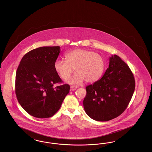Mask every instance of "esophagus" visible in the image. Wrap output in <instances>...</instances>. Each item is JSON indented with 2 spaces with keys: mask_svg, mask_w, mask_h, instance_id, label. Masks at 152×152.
<instances>
[{
  "mask_svg": "<svg viewBox=\"0 0 152 152\" xmlns=\"http://www.w3.org/2000/svg\"><path fill=\"white\" fill-rule=\"evenodd\" d=\"M76 89H77V87H76V86H71V87H70V89L72 91L76 90Z\"/></svg>",
  "mask_w": 152,
  "mask_h": 152,
  "instance_id": "esophagus-1",
  "label": "esophagus"
}]
</instances>
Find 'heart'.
Returning a JSON list of instances; mask_svg holds the SVG:
<instances>
[{"label": "heart", "instance_id": "obj_1", "mask_svg": "<svg viewBox=\"0 0 152 152\" xmlns=\"http://www.w3.org/2000/svg\"><path fill=\"white\" fill-rule=\"evenodd\" d=\"M65 61L56 60L54 69L61 79H68L71 84L79 85L83 81L92 83L99 79L104 70L105 62L99 53L84 49H76L65 53Z\"/></svg>", "mask_w": 152, "mask_h": 152}]
</instances>
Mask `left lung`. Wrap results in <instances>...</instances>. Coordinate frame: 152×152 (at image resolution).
<instances>
[{"mask_svg":"<svg viewBox=\"0 0 152 152\" xmlns=\"http://www.w3.org/2000/svg\"><path fill=\"white\" fill-rule=\"evenodd\" d=\"M83 101L88 116L98 121H107L122 114L135 89L133 74L116 55L109 58L108 68L101 79L86 88Z\"/></svg>","mask_w":152,"mask_h":152,"instance_id":"8db88e82","label":"left lung"}]
</instances>
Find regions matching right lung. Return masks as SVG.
Listing matches in <instances>:
<instances>
[{
    "mask_svg": "<svg viewBox=\"0 0 152 152\" xmlns=\"http://www.w3.org/2000/svg\"><path fill=\"white\" fill-rule=\"evenodd\" d=\"M60 47H42L22 58L15 79V93L19 104L28 114L44 118L53 116L69 92L68 84L53 87L62 80L53 64Z\"/></svg>",
    "mask_w": 152,
    "mask_h": 152,
    "instance_id": "add662e5",
    "label": "right lung"
}]
</instances>
